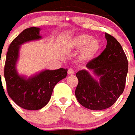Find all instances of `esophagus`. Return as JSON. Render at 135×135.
Listing matches in <instances>:
<instances>
[{
    "mask_svg": "<svg viewBox=\"0 0 135 135\" xmlns=\"http://www.w3.org/2000/svg\"><path fill=\"white\" fill-rule=\"evenodd\" d=\"M68 74L69 75H73V74H74V71L72 69H69L68 70Z\"/></svg>",
    "mask_w": 135,
    "mask_h": 135,
    "instance_id": "1",
    "label": "esophagus"
}]
</instances>
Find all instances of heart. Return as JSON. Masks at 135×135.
Returning <instances> with one entry per match:
<instances>
[{"instance_id":"obj_1","label":"heart","mask_w":135,"mask_h":135,"mask_svg":"<svg viewBox=\"0 0 135 135\" xmlns=\"http://www.w3.org/2000/svg\"><path fill=\"white\" fill-rule=\"evenodd\" d=\"M69 47L71 49H80L81 59L88 61L92 59L100 50L101 44L99 40L92 38L89 34H79L75 36L69 44Z\"/></svg>"}]
</instances>
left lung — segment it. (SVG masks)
<instances>
[{
	"instance_id": "8db88e82",
	"label": "left lung",
	"mask_w": 135,
	"mask_h": 135,
	"mask_svg": "<svg viewBox=\"0 0 135 135\" xmlns=\"http://www.w3.org/2000/svg\"><path fill=\"white\" fill-rule=\"evenodd\" d=\"M106 49L99 56L86 65L99 76L94 80L87 71L76 74L79 83L75 95L81 105L91 110H102L115 103L125 87L128 61L120 44L114 37L105 33Z\"/></svg>"
}]
</instances>
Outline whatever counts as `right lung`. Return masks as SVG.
<instances>
[{
	"instance_id": "add662e5",
	"label": "right lung",
	"mask_w": 135,
	"mask_h": 135,
	"mask_svg": "<svg viewBox=\"0 0 135 135\" xmlns=\"http://www.w3.org/2000/svg\"><path fill=\"white\" fill-rule=\"evenodd\" d=\"M39 28L23 30L9 46L4 66V77L9 97L17 105L28 110H37L47 104L55 85L66 78L67 69L46 70L28 79L19 76L16 70L20 45L39 39ZM1 76V72H0Z\"/></svg>"
}]
</instances>
